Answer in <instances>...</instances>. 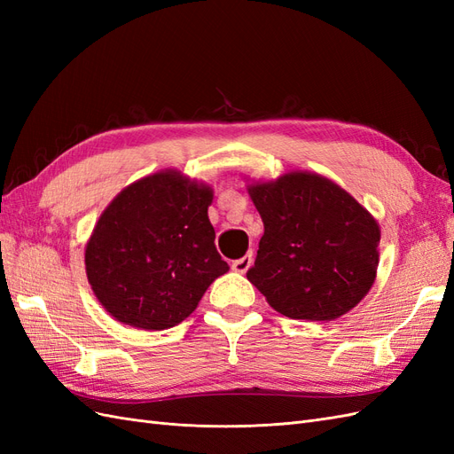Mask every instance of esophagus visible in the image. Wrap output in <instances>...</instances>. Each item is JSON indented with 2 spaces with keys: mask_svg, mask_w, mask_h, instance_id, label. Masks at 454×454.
<instances>
[{
  "mask_svg": "<svg viewBox=\"0 0 454 454\" xmlns=\"http://www.w3.org/2000/svg\"><path fill=\"white\" fill-rule=\"evenodd\" d=\"M252 261H254V257H252V254H248V255H244V257H240V259H237V261H232L231 269L235 270V272L244 274L246 270H248V269L252 267Z\"/></svg>",
  "mask_w": 454,
  "mask_h": 454,
  "instance_id": "1",
  "label": "esophagus"
}]
</instances>
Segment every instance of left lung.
Returning a JSON list of instances; mask_svg holds the SVG:
<instances>
[{
  "label": "left lung",
  "instance_id": "1",
  "mask_svg": "<svg viewBox=\"0 0 454 454\" xmlns=\"http://www.w3.org/2000/svg\"><path fill=\"white\" fill-rule=\"evenodd\" d=\"M250 197L265 232L246 277L274 310L327 322L360 303L375 282L380 242L360 202L310 172L250 185Z\"/></svg>",
  "mask_w": 454,
  "mask_h": 454
}]
</instances>
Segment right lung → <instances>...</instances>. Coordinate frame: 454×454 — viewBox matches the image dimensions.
<instances>
[{"mask_svg":"<svg viewBox=\"0 0 454 454\" xmlns=\"http://www.w3.org/2000/svg\"><path fill=\"white\" fill-rule=\"evenodd\" d=\"M212 189L180 172H157L122 189L85 250L94 295L115 320L168 329L185 320L229 270L208 219Z\"/></svg>","mask_w":454,"mask_h":454,"instance_id":"add662e5","label":"right lung"}]
</instances>
